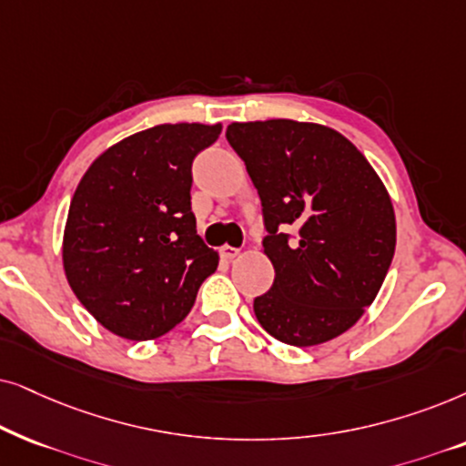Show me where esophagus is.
<instances>
[{
	"instance_id": "esophagus-1",
	"label": "esophagus",
	"mask_w": 466,
	"mask_h": 466,
	"mask_svg": "<svg viewBox=\"0 0 466 466\" xmlns=\"http://www.w3.org/2000/svg\"><path fill=\"white\" fill-rule=\"evenodd\" d=\"M238 253H240V249H237V247H229V245L221 247V258H226V259H234Z\"/></svg>"
}]
</instances>
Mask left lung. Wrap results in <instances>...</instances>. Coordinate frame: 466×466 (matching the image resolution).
<instances>
[{
  "label": "left lung",
  "mask_w": 466,
  "mask_h": 466,
  "mask_svg": "<svg viewBox=\"0 0 466 466\" xmlns=\"http://www.w3.org/2000/svg\"><path fill=\"white\" fill-rule=\"evenodd\" d=\"M226 138L262 200V245L275 266L272 288L253 300L258 321L296 347L350 330L381 289L396 247L392 200L373 166L318 123H232Z\"/></svg>",
  "instance_id": "8db88e82"
}]
</instances>
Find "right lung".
Wrapping results in <instances>:
<instances>
[{"mask_svg": "<svg viewBox=\"0 0 466 466\" xmlns=\"http://www.w3.org/2000/svg\"><path fill=\"white\" fill-rule=\"evenodd\" d=\"M221 126H155L89 166L64 232L67 283L116 337L151 340L187 318L219 256L191 213V164Z\"/></svg>", "mask_w": 466, "mask_h": 466, "instance_id": "right-lung-1", "label": "right lung"}]
</instances>
